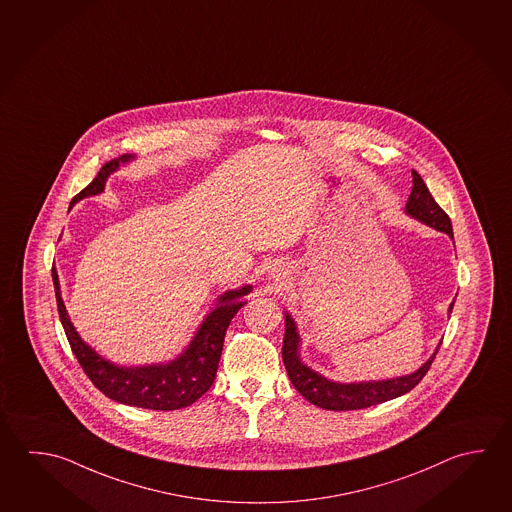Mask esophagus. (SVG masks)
<instances>
[{"instance_id":"esophagus-1","label":"esophagus","mask_w":512,"mask_h":512,"mask_svg":"<svg viewBox=\"0 0 512 512\" xmlns=\"http://www.w3.org/2000/svg\"><path fill=\"white\" fill-rule=\"evenodd\" d=\"M272 279L278 283V281H281V272L278 274V270L276 272H272Z\"/></svg>"}]
</instances>
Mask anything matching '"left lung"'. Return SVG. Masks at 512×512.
I'll return each mask as SVG.
<instances>
[{"label":"left lung","mask_w":512,"mask_h":512,"mask_svg":"<svg viewBox=\"0 0 512 512\" xmlns=\"http://www.w3.org/2000/svg\"><path fill=\"white\" fill-rule=\"evenodd\" d=\"M411 177H413V187L406 204V213L453 238V225L446 211L435 202V198L429 193L428 186L424 184V180L415 169L411 171ZM453 305L455 301L451 303L449 312L453 310ZM298 346L299 335L296 323L289 314H285V337H283L281 354H283V363L289 373L290 382L308 402H312L317 408L332 409V411L370 408L375 404L397 399L400 395L408 393L424 379L440 348L438 346L435 354L429 357L426 364H422L419 370L411 375L386 379V381L344 384V382L328 381L323 375L310 370L307 364L301 363Z\"/></svg>","instance_id":"1"}]
</instances>
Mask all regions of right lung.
<instances>
[{"instance_id": "obj_1", "label": "right lung", "mask_w": 512, "mask_h": 512, "mask_svg": "<svg viewBox=\"0 0 512 512\" xmlns=\"http://www.w3.org/2000/svg\"><path fill=\"white\" fill-rule=\"evenodd\" d=\"M131 158V155H121L106 162L97 173V177L93 178L79 195L74 196L72 204L79 202L84 196L103 193L106 178L119 168V164L130 162ZM52 279L56 289L61 325L65 328L72 352L84 373L88 375V379L93 382V386L115 402L155 411L187 408L213 386L222 355L225 332L236 312L245 305V301H240V298L247 296L252 290L251 285H247L243 289L229 290L220 296L216 308L205 317L191 344L175 361L168 364L124 368L103 359L79 337L74 325L70 323V317L66 314L57 270L54 267Z\"/></svg>"}]
</instances>
